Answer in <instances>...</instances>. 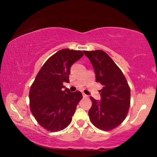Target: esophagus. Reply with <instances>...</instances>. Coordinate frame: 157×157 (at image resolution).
I'll use <instances>...</instances> for the list:
<instances>
[{
  "instance_id": "obj_1",
  "label": "esophagus",
  "mask_w": 157,
  "mask_h": 157,
  "mask_svg": "<svg viewBox=\"0 0 157 157\" xmlns=\"http://www.w3.org/2000/svg\"><path fill=\"white\" fill-rule=\"evenodd\" d=\"M82 96H83V98H88V95H86L85 94H82Z\"/></svg>"
}]
</instances>
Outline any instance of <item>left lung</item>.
<instances>
[{
    "instance_id": "8db88e82",
    "label": "left lung",
    "mask_w": 157,
    "mask_h": 157,
    "mask_svg": "<svg viewBox=\"0 0 157 157\" xmlns=\"http://www.w3.org/2000/svg\"><path fill=\"white\" fill-rule=\"evenodd\" d=\"M84 53L93 65L96 82L103 85L101 102L90 97L92 106L89 111L90 121L104 131L115 129L123 123L130 107V88L125 77L113 59L102 50Z\"/></svg>"
}]
</instances>
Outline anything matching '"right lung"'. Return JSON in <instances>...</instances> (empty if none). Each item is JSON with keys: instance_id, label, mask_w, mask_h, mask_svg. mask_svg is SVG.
I'll use <instances>...</instances> for the list:
<instances>
[{"instance_id": "right-lung-1", "label": "right lung", "mask_w": 157, "mask_h": 157, "mask_svg": "<svg viewBox=\"0 0 157 157\" xmlns=\"http://www.w3.org/2000/svg\"><path fill=\"white\" fill-rule=\"evenodd\" d=\"M81 50L62 49L48 58L31 85L30 108L36 121L45 129L58 132L72 121L82 100L80 91H63V82H69L71 66L83 56Z\"/></svg>"}]
</instances>
